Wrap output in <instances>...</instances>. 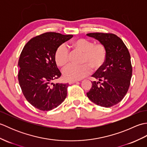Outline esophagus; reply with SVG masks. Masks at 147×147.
<instances>
[{"instance_id": "obj_1", "label": "esophagus", "mask_w": 147, "mask_h": 147, "mask_svg": "<svg viewBox=\"0 0 147 147\" xmlns=\"http://www.w3.org/2000/svg\"><path fill=\"white\" fill-rule=\"evenodd\" d=\"M77 82H78L77 80H76V81H69L68 83L69 84V85H71V84H73V83H76Z\"/></svg>"}]
</instances>
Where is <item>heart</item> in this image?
<instances>
[{
    "instance_id": "1",
    "label": "heart",
    "mask_w": 147,
    "mask_h": 147,
    "mask_svg": "<svg viewBox=\"0 0 147 147\" xmlns=\"http://www.w3.org/2000/svg\"><path fill=\"white\" fill-rule=\"evenodd\" d=\"M74 49L83 52L81 65L70 64L62 71L64 78L68 81H76L83 78L93 70H98L104 65L107 58V51L102 43H93L86 38H78L71 43ZM55 63L64 67L70 61V53L64 44L59 45L54 54Z\"/></svg>"
}]
</instances>
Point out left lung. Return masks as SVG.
Masks as SVG:
<instances>
[{"label":"left lung","mask_w":147,"mask_h":147,"mask_svg":"<svg viewBox=\"0 0 147 147\" xmlns=\"http://www.w3.org/2000/svg\"><path fill=\"white\" fill-rule=\"evenodd\" d=\"M107 51L104 65L92 76L96 80L86 95L96 105L111 107L117 104L127 92L132 76L129 52L119 37L111 33H90Z\"/></svg>","instance_id":"1"}]
</instances>
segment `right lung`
Listing matches in <instances>:
<instances>
[{
	"label": "right lung",
	"instance_id": "add662e5",
	"mask_svg": "<svg viewBox=\"0 0 147 147\" xmlns=\"http://www.w3.org/2000/svg\"><path fill=\"white\" fill-rule=\"evenodd\" d=\"M73 36L55 32L42 33L30 39L21 53L19 83L27 101L40 111H51L66 98L68 84L52 83L61 76L54 54L59 45Z\"/></svg>",
	"mask_w": 147,
	"mask_h": 147
}]
</instances>
